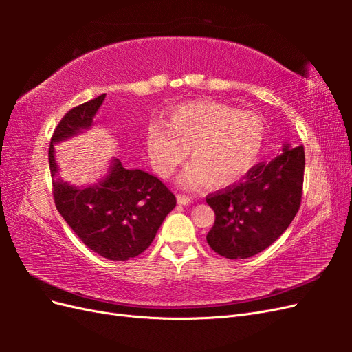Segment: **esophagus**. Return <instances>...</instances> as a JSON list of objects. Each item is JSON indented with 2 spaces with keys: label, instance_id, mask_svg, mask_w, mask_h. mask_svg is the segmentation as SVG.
<instances>
[{
  "label": "esophagus",
  "instance_id": "34e87169",
  "mask_svg": "<svg viewBox=\"0 0 352 352\" xmlns=\"http://www.w3.org/2000/svg\"><path fill=\"white\" fill-rule=\"evenodd\" d=\"M190 202H192V198H190V197L184 195V194H177V204L186 206V204H190Z\"/></svg>",
  "mask_w": 352,
  "mask_h": 352
}]
</instances>
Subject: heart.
<instances>
[{
  "label": "heart",
  "instance_id": "obj_1",
  "mask_svg": "<svg viewBox=\"0 0 352 352\" xmlns=\"http://www.w3.org/2000/svg\"><path fill=\"white\" fill-rule=\"evenodd\" d=\"M265 124L261 116L216 101L180 105L167 124L150 122L145 140L157 173L168 177L190 150V164L180 176L188 188H228L247 176L261 155Z\"/></svg>",
  "mask_w": 352,
  "mask_h": 352
}]
</instances>
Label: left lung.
Masks as SVG:
<instances>
[{
    "instance_id": "1",
    "label": "left lung",
    "mask_w": 352,
    "mask_h": 352,
    "mask_svg": "<svg viewBox=\"0 0 352 352\" xmlns=\"http://www.w3.org/2000/svg\"><path fill=\"white\" fill-rule=\"evenodd\" d=\"M304 168V146L285 145L280 155L254 166L241 182L208 194L206 201L216 214L207 233L211 250L238 260L270 247L300 210Z\"/></svg>"
}]
</instances>
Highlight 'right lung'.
I'll return each instance as SVG.
<instances>
[{
	"mask_svg": "<svg viewBox=\"0 0 352 352\" xmlns=\"http://www.w3.org/2000/svg\"><path fill=\"white\" fill-rule=\"evenodd\" d=\"M104 98L105 94L69 110L52 133V197L61 217L89 250L107 260L124 261L150 247L176 207V197L158 177L126 168L120 160H113L109 175L95 186L80 189L58 179L54 144L88 129Z\"/></svg>",
	"mask_w": 352,
	"mask_h": 352,
	"instance_id": "1",
	"label": "right lung"
}]
</instances>
